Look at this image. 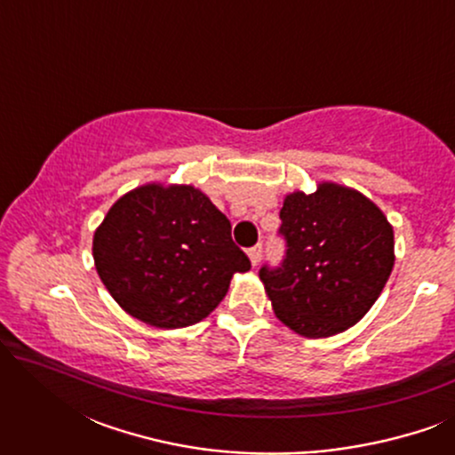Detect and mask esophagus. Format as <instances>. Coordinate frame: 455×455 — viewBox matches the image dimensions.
Masks as SVG:
<instances>
[{
	"instance_id": "obj_1",
	"label": "esophagus",
	"mask_w": 455,
	"mask_h": 455,
	"mask_svg": "<svg viewBox=\"0 0 455 455\" xmlns=\"http://www.w3.org/2000/svg\"><path fill=\"white\" fill-rule=\"evenodd\" d=\"M260 254H263V244H254L252 248H248V259H251L252 265H259Z\"/></svg>"
}]
</instances>
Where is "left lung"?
I'll return each mask as SVG.
<instances>
[{"label": "left lung", "instance_id": "obj_1", "mask_svg": "<svg viewBox=\"0 0 455 455\" xmlns=\"http://www.w3.org/2000/svg\"><path fill=\"white\" fill-rule=\"evenodd\" d=\"M282 265L260 267L275 316L304 338L356 325L394 269V228L371 198L333 182L291 192L279 211Z\"/></svg>", "mask_w": 455, "mask_h": 455}]
</instances>
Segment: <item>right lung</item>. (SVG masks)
Returning <instances> with one entry per match:
<instances>
[{
  "label": "right lung",
  "instance_id": "right-lung-1",
  "mask_svg": "<svg viewBox=\"0 0 455 455\" xmlns=\"http://www.w3.org/2000/svg\"><path fill=\"white\" fill-rule=\"evenodd\" d=\"M99 277L147 325L188 327L228 294L251 260L229 220L195 186L145 184L117 198L92 238Z\"/></svg>",
  "mask_w": 455,
  "mask_h": 455
}]
</instances>
